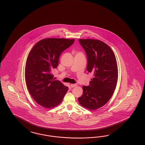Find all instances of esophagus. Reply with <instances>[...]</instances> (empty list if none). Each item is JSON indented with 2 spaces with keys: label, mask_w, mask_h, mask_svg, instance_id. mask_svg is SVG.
Listing matches in <instances>:
<instances>
[{
  "label": "esophagus",
  "mask_w": 145,
  "mask_h": 145,
  "mask_svg": "<svg viewBox=\"0 0 145 145\" xmlns=\"http://www.w3.org/2000/svg\"><path fill=\"white\" fill-rule=\"evenodd\" d=\"M71 87H72V88H73V87H74L75 86H77V84H71Z\"/></svg>",
  "instance_id": "obj_1"
}]
</instances>
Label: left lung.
Returning <instances> with one entry per match:
<instances>
[{"label": "left lung", "mask_w": 145, "mask_h": 145, "mask_svg": "<svg viewBox=\"0 0 145 145\" xmlns=\"http://www.w3.org/2000/svg\"><path fill=\"white\" fill-rule=\"evenodd\" d=\"M87 57V71L93 74L89 86H82L83 94L78 98L80 105L96 110L105 105L115 91L118 80V67L115 54L102 41L79 39Z\"/></svg>", "instance_id": "left-lung-1"}]
</instances>
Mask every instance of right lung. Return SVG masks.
<instances>
[{
    "label": "right lung",
    "mask_w": 145,
    "mask_h": 145,
    "mask_svg": "<svg viewBox=\"0 0 145 145\" xmlns=\"http://www.w3.org/2000/svg\"><path fill=\"white\" fill-rule=\"evenodd\" d=\"M74 39L49 38L40 40L28 56L25 66L27 89L34 100L45 108L59 105L69 88L55 80L52 71L58 65L60 55Z\"/></svg>",
    "instance_id": "1"
}]
</instances>
